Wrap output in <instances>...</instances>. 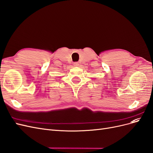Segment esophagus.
Here are the masks:
<instances>
[{"label":"esophagus","instance_id":"34e87169","mask_svg":"<svg viewBox=\"0 0 153 153\" xmlns=\"http://www.w3.org/2000/svg\"><path fill=\"white\" fill-rule=\"evenodd\" d=\"M73 65L74 66H78V65H79V64H78L77 62H75L73 63Z\"/></svg>","mask_w":153,"mask_h":153}]
</instances>
